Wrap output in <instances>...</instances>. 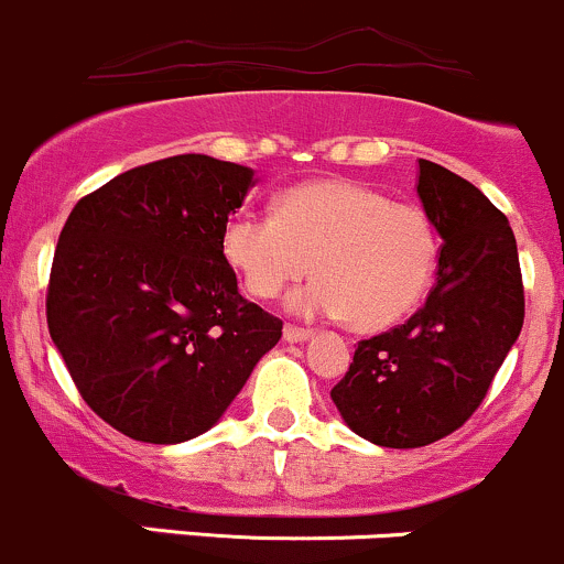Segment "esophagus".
Here are the masks:
<instances>
[{"label":"esophagus","mask_w":564,"mask_h":564,"mask_svg":"<svg viewBox=\"0 0 564 564\" xmlns=\"http://www.w3.org/2000/svg\"><path fill=\"white\" fill-rule=\"evenodd\" d=\"M308 338H311V329L294 327V324H286V327H283V340H286V344H300V340H308Z\"/></svg>","instance_id":"34e87169"}]
</instances>
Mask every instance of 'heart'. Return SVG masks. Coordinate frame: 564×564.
<instances>
[{"label": "heart", "instance_id": "b5f03b06", "mask_svg": "<svg viewBox=\"0 0 564 564\" xmlns=\"http://www.w3.org/2000/svg\"><path fill=\"white\" fill-rule=\"evenodd\" d=\"M220 242L250 297H278L314 267L318 278L289 297V308L349 316L357 329H384L406 316L436 267L429 215L351 180L289 187L278 213L240 209Z\"/></svg>", "mask_w": 564, "mask_h": 564}]
</instances>
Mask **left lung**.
I'll use <instances>...</instances> for the list:
<instances>
[{
	"label": "left lung",
	"instance_id": "1",
	"mask_svg": "<svg viewBox=\"0 0 564 564\" xmlns=\"http://www.w3.org/2000/svg\"><path fill=\"white\" fill-rule=\"evenodd\" d=\"M417 196L442 237L436 286L409 322L360 340L329 392L355 434L398 451L460 429L524 324L508 218L471 182L431 161H420Z\"/></svg>",
	"mask_w": 564,
	"mask_h": 564
}]
</instances>
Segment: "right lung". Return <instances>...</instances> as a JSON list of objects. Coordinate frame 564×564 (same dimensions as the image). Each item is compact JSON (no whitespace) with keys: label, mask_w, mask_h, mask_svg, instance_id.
<instances>
[{"label":"right lung","mask_w":564,"mask_h":564,"mask_svg":"<svg viewBox=\"0 0 564 564\" xmlns=\"http://www.w3.org/2000/svg\"><path fill=\"white\" fill-rule=\"evenodd\" d=\"M253 169L174 155L113 176L65 220L45 316L84 401L150 445L204 434L229 409L283 322L248 303L224 226Z\"/></svg>","instance_id":"add662e5"}]
</instances>
